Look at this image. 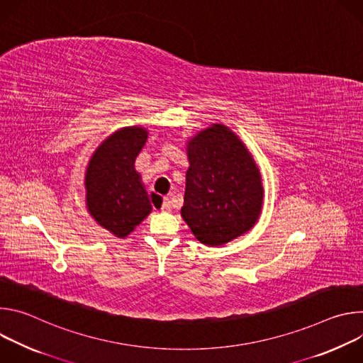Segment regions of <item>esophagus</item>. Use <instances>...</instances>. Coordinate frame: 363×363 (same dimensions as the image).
<instances>
[{
  "instance_id": "34e87169",
  "label": "esophagus",
  "mask_w": 363,
  "mask_h": 363,
  "mask_svg": "<svg viewBox=\"0 0 363 363\" xmlns=\"http://www.w3.org/2000/svg\"><path fill=\"white\" fill-rule=\"evenodd\" d=\"M161 199V196L160 195H157L155 192H152L150 194V201H152V203H158V201ZM171 210V201H169V198H162L161 199V211H169Z\"/></svg>"
}]
</instances>
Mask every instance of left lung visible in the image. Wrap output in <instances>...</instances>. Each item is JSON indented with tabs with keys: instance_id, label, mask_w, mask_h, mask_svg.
Returning a JSON list of instances; mask_svg holds the SVG:
<instances>
[{
	"instance_id": "obj_1",
	"label": "left lung",
	"mask_w": 363,
	"mask_h": 363,
	"mask_svg": "<svg viewBox=\"0 0 363 363\" xmlns=\"http://www.w3.org/2000/svg\"><path fill=\"white\" fill-rule=\"evenodd\" d=\"M182 218L205 245L217 247L247 233L262 210L258 169L241 140L214 125L191 139Z\"/></svg>"
}]
</instances>
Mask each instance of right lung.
Returning a JSON list of instances; mask_svg holds the SVG:
<instances>
[{
	"label": "right lung",
	"instance_id": "1",
	"mask_svg": "<svg viewBox=\"0 0 363 363\" xmlns=\"http://www.w3.org/2000/svg\"><path fill=\"white\" fill-rule=\"evenodd\" d=\"M147 132L125 128L94 152L86 172L87 208L93 218L116 237H126L150 213L147 194L135 171V160Z\"/></svg>",
	"mask_w": 363,
	"mask_h": 363
}]
</instances>
